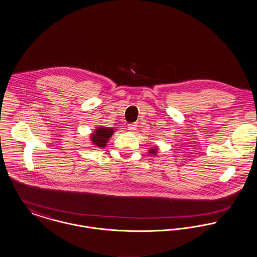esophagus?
<instances>
[{"instance_id": "esophagus-1", "label": "esophagus", "mask_w": 257, "mask_h": 257, "mask_svg": "<svg viewBox=\"0 0 257 257\" xmlns=\"http://www.w3.org/2000/svg\"><path fill=\"white\" fill-rule=\"evenodd\" d=\"M137 126H138L137 123H130V124H128V130L134 131V130H136Z\"/></svg>"}]
</instances>
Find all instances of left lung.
<instances>
[{
	"mask_svg": "<svg viewBox=\"0 0 257 257\" xmlns=\"http://www.w3.org/2000/svg\"><path fill=\"white\" fill-rule=\"evenodd\" d=\"M150 154L156 155V154H157V150H151V151H150Z\"/></svg>",
	"mask_w": 257,
	"mask_h": 257,
	"instance_id": "1",
	"label": "left lung"
}]
</instances>
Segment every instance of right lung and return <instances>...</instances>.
Instances as JSON below:
<instances>
[{
  "mask_svg": "<svg viewBox=\"0 0 257 257\" xmlns=\"http://www.w3.org/2000/svg\"><path fill=\"white\" fill-rule=\"evenodd\" d=\"M113 132L114 130L111 127L109 128L99 127L98 129H96L94 134H92L91 141L95 146H98L99 148H104L106 146L105 144L107 143L109 137H111Z\"/></svg>",
  "mask_w": 257,
  "mask_h": 257,
  "instance_id": "add662e5",
  "label": "right lung"
}]
</instances>
